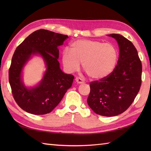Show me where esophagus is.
Returning a JSON list of instances; mask_svg holds the SVG:
<instances>
[{
	"mask_svg": "<svg viewBox=\"0 0 151 151\" xmlns=\"http://www.w3.org/2000/svg\"><path fill=\"white\" fill-rule=\"evenodd\" d=\"M75 80H76V82L78 83V84H83V83H84V80H83L81 77H76Z\"/></svg>",
	"mask_w": 151,
	"mask_h": 151,
	"instance_id": "esophagus-1",
	"label": "esophagus"
}]
</instances>
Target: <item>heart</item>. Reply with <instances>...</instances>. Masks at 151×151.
<instances>
[{
    "mask_svg": "<svg viewBox=\"0 0 151 151\" xmlns=\"http://www.w3.org/2000/svg\"><path fill=\"white\" fill-rule=\"evenodd\" d=\"M119 52L114 44L101 41L79 40L70 45V51L62 52V62L66 70L74 72L82 63L83 69L92 79L108 77L117 63Z\"/></svg>",
    "mask_w": 151,
    "mask_h": 151,
    "instance_id": "heart-1",
    "label": "heart"
}]
</instances>
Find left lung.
Listing matches in <instances>:
<instances>
[{
    "label": "left lung",
    "mask_w": 151,
    "mask_h": 151,
    "mask_svg": "<svg viewBox=\"0 0 151 151\" xmlns=\"http://www.w3.org/2000/svg\"><path fill=\"white\" fill-rule=\"evenodd\" d=\"M108 36L119 47L117 64L108 77L90 82L87 102L95 113L111 117L123 113L134 102L142 85V65L130 41L119 34Z\"/></svg>",
    "instance_id": "left-lung-1"
}]
</instances>
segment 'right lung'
<instances>
[{"instance_id":"right-lung-1","label":"right lung","mask_w":151,"mask_h":151,"mask_svg":"<svg viewBox=\"0 0 151 151\" xmlns=\"http://www.w3.org/2000/svg\"><path fill=\"white\" fill-rule=\"evenodd\" d=\"M67 38V35L40 29L29 35L15 50L9 69V82L14 100L28 113H50L71 87L74 76L63 73L58 61V47L62 45ZM36 53L43 57L47 70L40 84L28 89L22 82V69L31 55Z\"/></svg>"}]
</instances>
